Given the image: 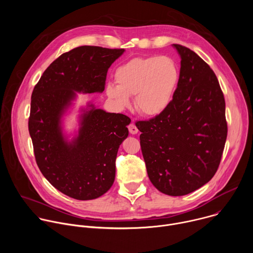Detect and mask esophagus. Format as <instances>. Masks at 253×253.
<instances>
[{
    "mask_svg": "<svg viewBox=\"0 0 253 253\" xmlns=\"http://www.w3.org/2000/svg\"><path fill=\"white\" fill-rule=\"evenodd\" d=\"M128 129H129V132H130L131 134H137V133H138V128L136 127V125H135L134 123H131V124L129 125Z\"/></svg>",
    "mask_w": 253,
    "mask_h": 253,
    "instance_id": "1",
    "label": "esophagus"
}]
</instances>
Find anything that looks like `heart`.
Instances as JSON below:
<instances>
[{"instance_id":"b5f03b06","label":"heart","mask_w":253,"mask_h":253,"mask_svg":"<svg viewBox=\"0 0 253 253\" xmlns=\"http://www.w3.org/2000/svg\"><path fill=\"white\" fill-rule=\"evenodd\" d=\"M180 79L176 61L169 56L133 58L115 71V83L106 86V94L120 110L131 106L134 96L136 110L155 117L170 107Z\"/></svg>"}]
</instances>
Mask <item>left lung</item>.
I'll return each mask as SVG.
<instances>
[{
  "instance_id": "8db88e82",
  "label": "left lung",
  "mask_w": 253,
  "mask_h": 253,
  "mask_svg": "<svg viewBox=\"0 0 253 253\" xmlns=\"http://www.w3.org/2000/svg\"><path fill=\"white\" fill-rule=\"evenodd\" d=\"M181 59L179 84L168 109L138 121L148 177L162 193L189 194L217 171L227 137L225 101L211 68L193 51L173 44Z\"/></svg>"
}]
</instances>
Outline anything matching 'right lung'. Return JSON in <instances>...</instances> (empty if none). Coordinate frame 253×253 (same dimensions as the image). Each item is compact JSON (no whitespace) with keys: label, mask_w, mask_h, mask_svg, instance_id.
<instances>
[{"label":"right lung","mask_w":253,"mask_h":253,"mask_svg":"<svg viewBox=\"0 0 253 253\" xmlns=\"http://www.w3.org/2000/svg\"><path fill=\"white\" fill-rule=\"evenodd\" d=\"M124 52L96 46L75 48L56 59L33 90L29 132L36 162L56 189L74 199H96L111 188L117 152L128 137L131 120L88 102L80 108L79 128L70 139L64 132V116L77 93L104 91L108 69Z\"/></svg>","instance_id":"obj_1"}]
</instances>
